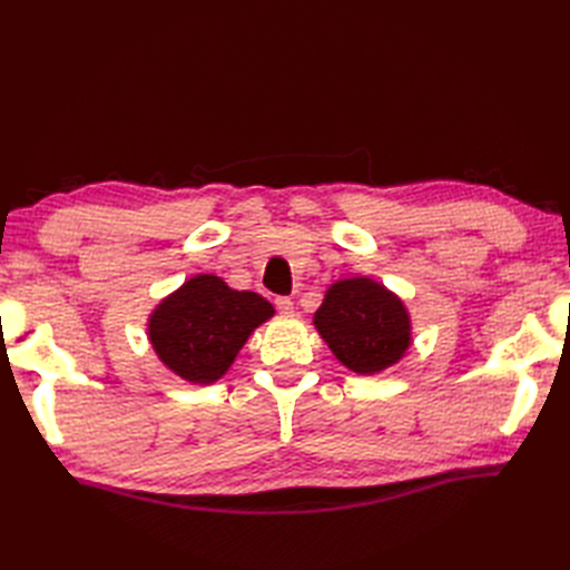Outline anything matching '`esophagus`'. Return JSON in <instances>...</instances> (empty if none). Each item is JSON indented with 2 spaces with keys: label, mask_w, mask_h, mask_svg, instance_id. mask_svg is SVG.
<instances>
[{
  "label": "esophagus",
  "mask_w": 570,
  "mask_h": 570,
  "mask_svg": "<svg viewBox=\"0 0 570 570\" xmlns=\"http://www.w3.org/2000/svg\"><path fill=\"white\" fill-rule=\"evenodd\" d=\"M275 308H278L281 314H292L295 312V304H292V299L289 297H275Z\"/></svg>",
  "instance_id": "esophagus-1"
}]
</instances>
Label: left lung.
Masks as SVG:
<instances>
[{
	"label": "left lung",
	"instance_id": "obj_1",
	"mask_svg": "<svg viewBox=\"0 0 570 570\" xmlns=\"http://www.w3.org/2000/svg\"><path fill=\"white\" fill-rule=\"evenodd\" d=\"M314 323L342 364L361 375L392 366L411 344L404 304L368 278L335 283Z\"/></svg>",
	"mask_w": 570,
	"mask_h": 570
}]
</instances>
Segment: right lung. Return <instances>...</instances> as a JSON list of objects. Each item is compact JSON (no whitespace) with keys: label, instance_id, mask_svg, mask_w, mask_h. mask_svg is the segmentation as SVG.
Instances as JSON below:
<instances>
[{"label":"right lung","instance_id":"1","mask_svg":"<svg viewBox=\"0 0 570 570\" xmlns=\"http://www.w3.org/2000/svg\"><path fill=\"white\" fill-rule=\"evenodd\" d=\"M273 306L256 292L230 289L216 275H195L159 304L149 340L164 364L189 383L209 385L226 373Z\"/></svg>","mask_w":570,"mask_h":570}]
</instances>
